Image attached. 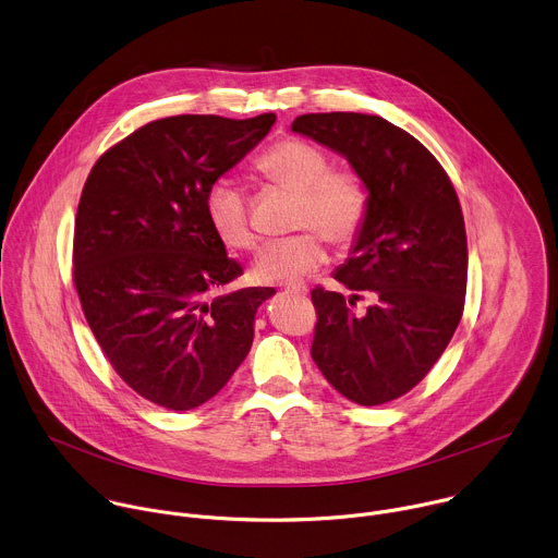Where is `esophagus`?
Masks as SVG:
<instances>
[{
    "label": "esophagus",
    "instance_id": "1",
    "mask_svg": "<svg viewBox=\"0 0 558 558\" xmlns=\"http://www.w3.org/2000/svg\"><path fill=\"white\" fill-rule=\"evenodd\" d=\"M282 287H284L287 291H291V293H298V295H304V293L308 291L302 280H289V282H284Z\"/></svg>",
    "mask_w": 558,
    "mask_h": 558
}]
</instances>
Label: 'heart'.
I'll use <instances>...</instances> for the list:
<instances>
[{"label": "heart", "mask_w": 558, "mask_h": 558, "mask_svg": "<svg viewBox=\"0 0 558 558\" xmlns=\"http://www.w3.org/2000/svg\"><path fill=\"white\" fill-rule=\"evenodd\" d=\"M254 171L295 193L291 236L269 243L256 260L258 280H289L319 269L328 260L326 239L350 245L359 239L369 215V189L363 175L350 167H332L330 156L302 138H282L267 147ZM206 217L223 245L254 250L256 232L247 219L245 193L226 178L215 180L204 197Z\"/></svg>", "instance_id": "b5f03b06"}]
</instances>
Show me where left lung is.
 Returning a JSON list of instances; mask_svg holds the SVG:
<instances>
[{"mask_svg": "<svg viewBox=\"0 0 558 558\" xmlns=\"http://www.w3.org/2000/svg\"><path fill=\"white\" fill-rule=\"evenodd\" d=\"M293 132L343 154L369 189V215L335 280L315 287L311 356L361 407L409 393L448 348L465 306L468 236L459 195L439 160L378 114L308 112ZM367 294L373 304L356 314Z\"/></svg>", "mask_w": 558, "mask_h": 558, "instance_id": "obj_1", "label": "left lung"}]
</instances>
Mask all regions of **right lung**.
Masks as SVG:
<instances>
[{
  "label": "right lung",
  "instance_id": "add662e5",
  "mask_svg": "<svg viewBox=\"0 0 558 558\" xmlns=\"http://www.w3.org/2000/svg\"><path fill=\"white\" fill-rule=\"evenodd\" d=\"M276 121L175 114L145 123L93 165L75 215L73 284L119 378L191 411L243 363L254 315L276 291H226L243 267L206 217L208 186Z\"/></svg>",
  "mask_w": 558,
  "mask_h": 558
}]
</instances>
